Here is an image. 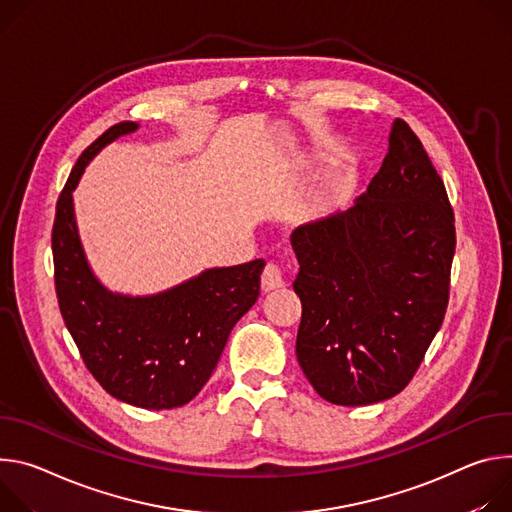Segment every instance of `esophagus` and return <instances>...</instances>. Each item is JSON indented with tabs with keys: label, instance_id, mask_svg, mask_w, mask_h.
<instances>
[{
	"label": "esophagus",
	"instance_id": "34e87169",
	"mask_svg": "<svg viewBox=\"0 0 512 512\" xmlns=\"http://www.w3.org/2000/svg\"><path fill=\"white\" fill-rule=\"evenodd\" d=\"M285 285V278H282V270L276 262H268L264 266V272H262V289L264 291H272V289H278Z\"/></svg>",
	"mask_w": 512,
	"mask_h": 512
}]
</instances>
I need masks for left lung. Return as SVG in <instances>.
I'll use <instances>...</instances> for the list:
<instances>
[{"instance_id":"1","label":"left lung","mask_w":512,"mask_h":512,"mask_svg":"<svg viewBox=\"0 0 512 512\" xmlns=\"http://www.w3.org/2000/svg\"><path fill=\"white\" fill-rule=\"evenodd\" d=\"M291 244L297 360L311 386L344 407L399 394L443 323L456 252L445 185L407 122L392 124L354 207L297 227Z\"/></svg>"}]
</instances>
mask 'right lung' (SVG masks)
<instances>
[{"instance_id": "add662e5", "label": "right lung", "mask_w": 512, "mask_h": 512, "mask_svg": "<svg viewBox=\"0 0 512 512\" xmlns=\"http://www.w3.org/2000/svg\"><path fill=\"white\" fill-rule=\"evenodd\" d=\"M136 130L134 122L111 126L73 166L52 225L54 289L93 378L118 401L164 411L187 405L209 380L230 331L260 295L264 260L209 268L150 297L101 285L79 240L73 191L101 148Z\"/></svg>"}]
</instances>
